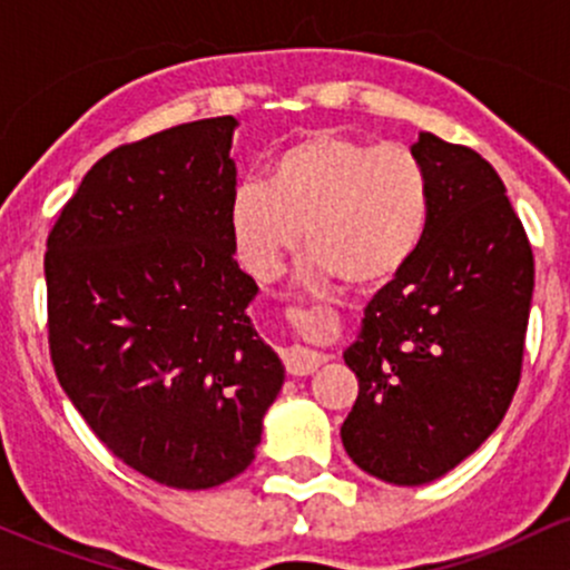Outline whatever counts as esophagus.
<instances>
[{
  "label": "esophagus",
  "instance_id": "esophagus-1",
  "mask_svg": "<svg viewBox=\"0 0 570 570\" xmlns=\"http://www.w3.org/2000/svg\"><path fill=\"white\" fill-rule=\"evenodd\" d=\"M281 358H284V367L289 375H311V372H316L326 362L324 353L307 351L303 345H292V348L281 353Z\"/></svg>",
  "mask_w": 570,
  "mask_h": 570
}]
</instances>
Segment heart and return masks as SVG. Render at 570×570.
Segmentation results:
<instances>
[{
	"label": "heart",
	"mask_w": 570,
	"mask_h": 570,
	"mask_svg": "<svg viewBox=\"0 0 570 570\" xmlns=\"http://www.w3.org/2000/svg\"><path fill=\"white\" fill-rule=\"evenodd\" d=\"M429 217V174L407 144L316 130L281 149L265 185H238L230 235L240 263L271 278L305 227L313 271L375 289L412 263Z\"/></svg>",
	"instance_id": "1"
}]
</instances>
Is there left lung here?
Instances as JSON below:
<instances>
[{"label": "left lung", "instance_id": "left-lung-1", "mask_svg": "<svg viewBox=\"0 0 570 570\" xmlns=\"http://www.w3.org/2000/svg\"><path fill=\"white\" fill-rule=\"evenodd\" d=\"M431 217L421 248L364 307L343 353L358 396L340 436L358 469L423 485L499 429L520 385L533 252L495 168L421 134Z\"/></svg>", "mask_w": 570, "mask_h": 570}]
</instances>
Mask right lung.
<instances>
[{"label":"right lung","mask_w":570,"mask_h":570,"mask_svg":"<svg viewBox=\"0 0 570 570\" xmlns=\"http://www.w3.org/2000/svg\"><path fill=\"white\" fill-rule=\"evenodd\" d=\"M235 117L120 144L63 203L45 252L61 389L112 455L168 488L206 490L257 453L284 385L233 257Z\"/></svg>","instance_id":"add662e5"}]
</instances>
